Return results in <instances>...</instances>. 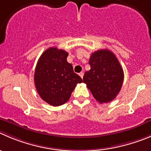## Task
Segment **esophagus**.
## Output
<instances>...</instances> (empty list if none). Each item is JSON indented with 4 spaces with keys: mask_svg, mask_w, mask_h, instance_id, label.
Listing matches in <instances>:
<instances>
[{
    "mask_svg": "<svg viewBox=\"0 0 151 151\" xmlns=\"http://www.w3.org/2000/svg\"><path fill=\"white\" fill-rule=\"evenodd\" d=\"M79 76H81V78H82L83 76H84V73H83V72H81V73H79Z\"/></svg>",
    "mask_w": 151,
    "mask_h": 151,
    "instance_id": "34e87169",
    "label": "esophagus"
}]
</instances>
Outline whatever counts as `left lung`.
Masks as SVG:
<instances>
[{"label": "left lung", "instance_id": "obj_1", "mask_svg": "<svg viewBox=\"0 0 151 151\" xmlns=\"http://www.w3.org/2000/svg\"><path fill=\"white\" fill-rule=\"evenodd\" d=\"M83 82L97 101L102 104L113 101L119 93L124 81V72L117 58L109 50L92 53Z\"/></svg>", "mask_w": 151, "mask_h": 151}]
</instances>
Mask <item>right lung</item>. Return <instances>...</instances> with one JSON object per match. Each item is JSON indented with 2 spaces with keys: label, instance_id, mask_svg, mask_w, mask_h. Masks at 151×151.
Instances as JSON below:
<instances>
[{
  "label": "right lung",
  "instance_id": "obj_1",
  "mask_svg": "<svg viewBox=\"0 0 151 151\" xmlns=\"http://www.w3.org/2000/svg\"><path fill=\"white\" fill-rule=\"evenodd\" d=\"M68 52L56 47H50L38 59L34 75L36 90L41 98L52 106L65 104L81 77L73 72L67 62Z\"/></svg>",
  "mask_w": 151,
  "mask_h": 151
}]
</instances>
